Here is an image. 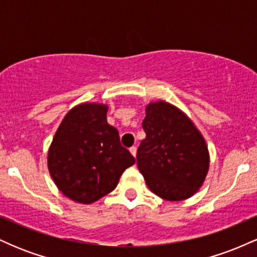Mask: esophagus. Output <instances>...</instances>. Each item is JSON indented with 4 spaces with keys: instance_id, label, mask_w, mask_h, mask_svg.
<instances>
[{
    "instance_id": "obj_1",
    "label": "esophagus",
    "mask_w": 257,
    "mask_h": 257,
    "mask_svg": "<svg viewBox=\"0 0 257 257\" xmlns=\"http://www.w3.org/2000/svg\"><path fill=\"white\" fill-rule=\"evenodd\" d=\"M129 151H131V153L133 156H134V157H137V147H135V146L131 147V149H129Z\"/></svg>"
}]
</instances>
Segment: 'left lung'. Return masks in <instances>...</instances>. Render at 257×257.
I'll return each mask as SVG.
<instances>
[{
	"label": "left lung",
	"mask_w": 257,
	"mask_h": 257,
	"mask_svg": "<svg viewBox=\"0 0 257 257\" xmlns=\"http://www.w3.org/2000/svg\"><path fill=\"white\" fill-rule=\"evenodd\" d=\"M146 138L138 149V168L150 191L179 202L204 184L210 166L205 139L178 106L159 99L146 105Z\"/></svg>",
	"instance_id": "obj_1"
}]
</instances>
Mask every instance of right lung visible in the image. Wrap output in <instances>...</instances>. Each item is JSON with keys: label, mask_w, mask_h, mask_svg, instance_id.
Returning a JSON list of instances; mask_svg holds the SVG:
<instances>
[{"label": "right lung", "mask_w": 257, "mask_h": 257, "mask_svg": "<svg viewBox=\"0 0 257 257\" xmlns=\"http://www.w3.org/2000/svg\"><path fill=\"white\" fill-rule=\"evenodd\" d=\"M108 106L82 102L65 114L49 146L47 164L65 197L91 204L116 188L135 158L119 143L118 131L107 123Z\"/></svg>", "instance_id": "1"}]
</instances>
